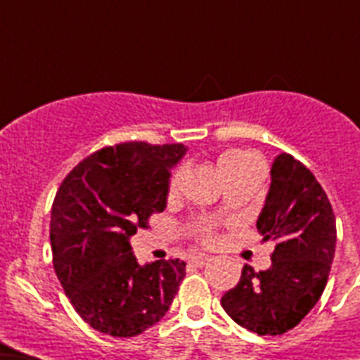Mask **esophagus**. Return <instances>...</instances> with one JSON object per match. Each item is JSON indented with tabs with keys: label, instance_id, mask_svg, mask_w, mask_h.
Returning <instances> with one entry per match:
<instances>
[{
	"label": "esophagus",
	"instance_id": "1",
	"mask_svg": "<svg viewBox=\"0 0 360 360\" xmlns=\"http://www.w3.org/2000/svg\"><path fill=\"white\" fill-rule=\"evenodd\" d=\"M209 262H211V257H209L207 254H196V256H193L189 259L191 265H195V266H205Z\"/></svg>",
	"mask_w": 360,
	"mask_h": 360
}]
</instances>
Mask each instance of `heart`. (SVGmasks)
Instances as JSON below:
<instances>
[{
    "mask_svg": "<svg viewBox=\"0 0 360 360\" xmlns=\"http://www.w3.org/2000/svg\"><path fill=\"white\" fill-rule=\"evenodd\" d=\"M241 165H259V162L256 160V157H254V155H250V153H247V151H240V149H231V151L221 153L218 158L219 173L225 169H231V167H241ZM178 180H180V173L174 174L173 180H171V189H174V187L178 186ZM202 234H203V240H207V241L212 240L211 229L209 227L203 229Z\"/></svg>",
    "mask_w": 360,
    "mask_h": 360,
    "instance_id": "b5f03b06",
    "label": "heart"
}]
</instances>
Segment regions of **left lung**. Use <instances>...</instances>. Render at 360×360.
Here are the masks:
<instances>
[{"instance_id":"obj_1","label":"left lung","mask_w":360,"mask_h":360,"mask_svg":"<svg viewBox=\"0 0 360 360\" xmlns=\"http://www.w3.org/2000/svg\"><path fill=\"white\" fill-rule=\"evenodd\" d=\"M256 227L276 245L272 265H245L240 283L225 292L221 307L257 335H281L316 307L335 254V214L321 184L288 153L274 158L270 187Z\"/></svg>"}]
</instances>
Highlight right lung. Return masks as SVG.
<instances>
[{"label": "right lung", "mask_w": 360, "mask_h": 360, "mask_svg": "<svg viewBox=\"0 0 360 360\" xmlns=\"http://www.w3.org/2000/svg\"><path fill=\"white\" fill-rule=\"evenodd\" d=\"M184 144L124 142L94 153L63 180L52 205L53 269L84 323L113 337H135L169 310L186 263L141 265L129 238L167 203L171 169Z\"/></svg>", "instance_id": "1"}]
</instances>
